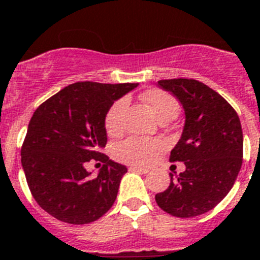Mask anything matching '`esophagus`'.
<instances>
[{
    "mask_svg": "<svg viewBox=\"0 0 260 260\" xmlns=\"http://www.w3.org/2000/svg\"><path fill=\"white\" fill-rule=\"evenodd\" d=\"M129 171H135V172H140V174H147L148 172V168H143V167H136V166H131Z\"/></svg>",
    "mask_w": 260,
    "mask_h": 260,
    "instance_id": "1",
    "label": "esophagus"
}]
</instances>
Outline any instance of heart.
<instances>
[{
	"label": "heart",
	"instance_id": "heart-1",
	"mask_svg": "<svg viewBox=\"0 0 260 260\" xmlns=\"http://www.w3.org/2000/svg\"><path fill=\"white\" fill-rule=\"evenodd\" d=\"M143 100L149 105V108L155 113L159 120L164 117L174 119L178 115L179 104L178 100L166 90L152 89L143 94ZM126 108L125 99H119L111 105L107 115H105L104 125L107 132L115 135L120 132L123 125V115ZM161 148V143L159 140H149L141 137H129L116 145L115 156L116 159L121 160L124 163L145 166L151 163V160Z\"/></svg>",
	"mask_w": 260,
	"mask_h": 260
}]
</instances>
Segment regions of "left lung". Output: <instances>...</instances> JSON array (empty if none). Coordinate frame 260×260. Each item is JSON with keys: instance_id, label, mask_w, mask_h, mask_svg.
Returning <instances> with one entry per match:
<instances>
[{"instance_id": "obj_1", "label": "left lung", "mask_w": 260, "mask_h": 260, "mask_svg": "<svg viewBox=\"0 0 260 260\" xmlns=\"http://www.w3.org/2000/svg\"><path fill=\"white\" fill-rule=\"evenodd\" d=\"M157 85L176 96L185 111L184 131L170 155L171 163L183 161L185 171L170 174V187L156 193V203L172 216L193 218L218 206L238 178L243 161L239 116L198 80H160Z\"/></svg>"}]
</instances>
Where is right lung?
<instances>
[{
  "mask_svg": "<svg viewBox=\"0 0 260 260\" xmlns=\"http://www.w3.org/2000/svg\"><path fill=\"white\" fill-rule=\"evenodd\" d=\"M137 84L80 81L65 86L36 109L21 147L27 187L42 210L69 224H88L113 206L126 167L109 160L105 115L113 101ZM104 162L97 177L85 164Z\"/></svg>",
  "mask_w": 260,
  "mask_h": 260,
  "instance_id": "right-lung-1",
  "label": "right lung"
}]
</instances>
